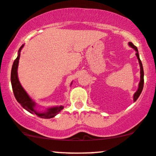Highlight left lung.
<instances>
[{
	"label": "left lung",
	"instance_id": "left-lung-1",
	"mask_svg": "<svg viewBox=\"0 0 156 156\" xmlns=\"http://www.w3.org/2000/svg\"><path fill=\"white\" fill-rule=\"evenodd\" d=\"M129 45H130L131 47L132 48L135 49V51H136V56H137V58L138 60H139V65H140V74H141V76H140V82H139V88H138L137 91L135 93V94H134V101H136V100L138 99V98L139 97V95L141 94V93H142V89H143V85H144V71H143V67H142V62H141L140 58H139V53H138V49L137 48H136V46H135V45L133 44L132 43V42H129Z\"/></svg>",
	"mask_w": 156,
	"mask_h": 156
}]
</instances>
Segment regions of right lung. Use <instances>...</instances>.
<instances>
[{
	"label": "right lung",
	"mask_w": 156,
	"mask_h": 156,
	"mask_svg": "<svg viewBox=\"0 0 156 156\" xmlns=\"http://www.w3.org/2000/svg\"><path fill=\"white\" fill-rule=\"evenodd\" d=\"M23 47H24V45H22L19 49L18 55H17V58L14 60V63H13L12 69H11V81L14 97H15L16 100L21 105V106L30 113L35 114L36 115L42 118V119H51V118L55 117L57 114H58L64 108L63 106L51 108H49L46 112H37L34 110L35 103L30 99L28 94H27V92L24 91V89L20 84V81H19L18 78H17V67H18L19 58H20V54H21L20 52H21V50L22 49Z\"/></svg>",
	"instance_id": "1"
}]
</instances>
